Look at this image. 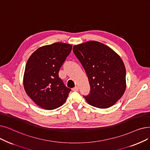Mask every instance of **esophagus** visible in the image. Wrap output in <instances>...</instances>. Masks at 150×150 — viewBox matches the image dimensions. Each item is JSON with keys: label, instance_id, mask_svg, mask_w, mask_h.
<instances>
[{"label": "esophagus", "instance_id": "esophagus-1", "mask_svg": "<svg viewBox=\"0 0 150 150\" xmlns=\"http://www.w3.org/2000/svg\"><path fill=\"white\" fill-rule=\"evenodd\" d=\"M79 87L78 86H75V88H73V91H79Z\"/></svg>", "mask_w": 150, "mask_h": 150}]
</instances>
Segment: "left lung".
<instances>
[{
  "label": "left lung",
  "instance_id": "8db88e82",
  "mask_svg": "<svg viewBox=\"0 0 150 150\" xmlns=\"http://www.w3.org/2000/svg\"><path fill=\"white\" fill-rule=\"evenodd\" d=\"M73 51L88 77L91 91L84 96L86 102L99 108L113 105L126 88V68L121 57L97 41L74 45Z\"/></svg>",
  "mask_w": 150,
  "mask_h": 150
}]
</instances>
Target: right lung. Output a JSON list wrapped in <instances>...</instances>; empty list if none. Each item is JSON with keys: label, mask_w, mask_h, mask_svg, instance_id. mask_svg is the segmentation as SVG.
I'll list each match as a JSON object with an SVG mask.
<instances>
[{"label": "right lung", "mask_w": 150, "mask_h": 150, "mask_svg": "<svg viewBox=\"0 0 150 150\" xmlns=\"http://www.w3.org/2000/svg\"><path fill=\"white\" fill-rule=\"evenodd\" d=\"M72 45L56 42L38 48L25 65L23 85L25 93L37 105L45 110L62 105L71 89L59 77V71Z\"/></svg>", "instance_id": "right-lung-1"}]
</instances>
